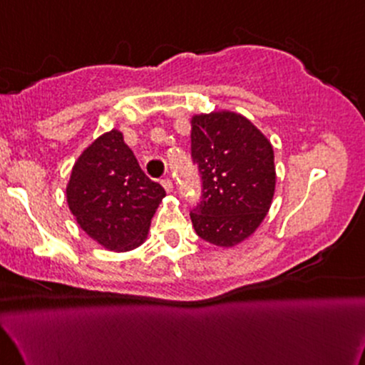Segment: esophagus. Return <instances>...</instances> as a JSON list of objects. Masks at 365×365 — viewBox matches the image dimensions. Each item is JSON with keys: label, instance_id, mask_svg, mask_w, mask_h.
I'll list each match as a JSON object with an SVG mask.
<instances>
[{"label": "esophagus", "instance_id": "1", "mask_svg": "<svg viewBox=\"0 0 365 365\" xmlns=\"http://www.w3.org/2000/svg\"><path fill=\"white\" fill-rule=\"evenodd\" d=\"M162 186H164V190H165V191L170 192V191H173V187H174V184H173V179H169V178L162 179Z\"/></svg>", "mask_w": 365, "mask_h": 365}]
</instances>
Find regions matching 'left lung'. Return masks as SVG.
Returning a JSON list of instances; mask_svg holds the SVG:
<instances>
[{
	"instance_id": "8db88e82",
	"label": "left lung",
	"mask_w": 365,
	"mask_h": 365,
	"mask_svg": "<svg viewBox=\"0 0 365 365\" xmlns=\"http://www.w3.org/2000/svg\"><path fill=\"white\" fill-rule=\"evenodd\" d=\"M191 157L203 179L201 201L190 213L196 233L218 247L247 240L276 190L271 142L233 111L201 113L191 118Z\"/></svg>"
}]
</instances>
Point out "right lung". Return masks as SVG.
I'll use <instances>...</instances> for the list:
<instances>
[{
	"label": "right lung",
	"mask_w": 365,
	"mask_h": 365,
	"mask_svg": "<svg viewBox=\"0 0 365 365\" xmlns=\"http://www.w3.org/2000/svg\"><path fill=\"white\" fill-rule=\"evenodd\" d=\"M76 222L108 250L145 242L164 187L148 179L118 130L103 133L76 160L66 187Z\"/></svg>",
	"instance_id": "add662e5"
}]
</instances>
